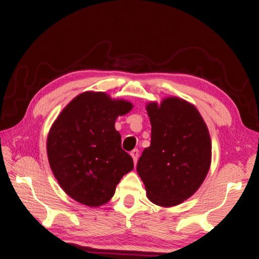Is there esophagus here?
<instances>
[{
	"mask_svg": "<svg viewBox=\"0 0 259 259\" xmlns=\"http://www.w3.org/2000/svg\"><path fill=\"white\" fill-rule=\"evenodd\" d=\"M130 155L133 156V159H134L135 164L137 163V161H138V156H139V151L137 150V148H135V150L131 151V152H130Z\"/></svg>",
	"mask_w": 259,
	"mask_h": 259,
	"instance_id": "esophagus-1",
	"label": "esophagus"
}]
</instances>
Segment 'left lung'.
I'll use <instances>...</instances> for the list:
<instances>
[{"mask_svg":"<svg viewBox=\"0 0 259 259\" xmlns=\"http://www.w3.org/2000/svg\"><path fill=\"white\" fill-rule=\"evenodd\" d=\"M151 145L144 150L137 172L148 199L171 207L194 194L207 176L211 140L202 116L193 105L176 97L147 105Z\"/></svg>","mask_w":259,"mask_h":259,"instance_id":"8db88e82","label":"left lung"}]
</instances>
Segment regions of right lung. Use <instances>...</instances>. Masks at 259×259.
<instances>
[{
	"label": "right lung",
	"mask_w": 259,
	"mask_h": 259,
	"mask_svg": "<svg viewBox=\"0 0 259 259\" xmlns=\"http://www.w3.org/2000/svg\"><path fill=\"white\" fill-rule=\"evenodd\" d=\"M133 108L125 100L104 93H84L74 98L52 124L47 152L61 188L82 204L98 207L114 195L134 161L121 147L115 120Z\"/></svg>",
	"instance_id": "right-lung-1"
}]
</instances>
